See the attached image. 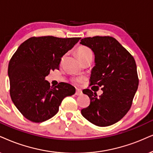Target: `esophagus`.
I'll list each match as a JSON object with an SVG mask.
<instances>
[{
    "mask_svg": "<svg viewBox=\"0 0 153 153\" xmlns=\"http://www.w3.org/2000/svg\"><path fill=\"white\" fill-rule=\"evenodd\" d=\"M82 94V90H81L80 89H76V91H75V95L80 96V95H81V94Z\"/></svg>",
    "mask_w": 153,
    "mask_h": 153,
    "instance_id": "esophagus-1",
    "label": "esophagus"
}]
</instances>
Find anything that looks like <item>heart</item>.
Segmentation results:
<instances>
[{
    "instance_id": "1",
    "label": "heart",
    "mask_w": 153,
    "mask_h": 153,
    "mask_svg": "<svg viewBox=\"0 0 153 153\" xmlns=\"http://www.w3.org/2000/svg\"><path fill=\"white\" fill-rule=\"evenodd\" d=\"M76 54H77V56H78L80 61L85 59L87 57L90 56H92V51H91V49H89L88 47H86V46H80L77 48ZM80 81V79H75V80H73V82L76 83V82H79Z\"/></svg>"
}]
</instances>
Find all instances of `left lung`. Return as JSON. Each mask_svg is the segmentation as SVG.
<instances>
[{"label":"left lung","instance_id":"left-lung-1","mask_svg":"<svg viewBox=\"0 0 153 153\" xmlns=\"http://www.w3.org/2000/svg\"><path fill=\"white\" fill-rule=\"evenodd\" d=\"M80 44L94 54L90 85L102 87L103 91L99 97L89 89L82 91L90 97V104L81 110V114L98 126H111L122 119L131 107L138 86L136 61L111 36L83 38Z\"/></svg>","mask_w":153,"mask_h":153}]
</instances>
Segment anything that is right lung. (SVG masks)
Instances as JSON below:
<instances>
[{"mask_svg":"<svg viewBox=\"0 0 153 153\" xmlns=\"http://www.w3.org/2000/svg\"><path fill=\"white\" fill-rule=\"evenodd\" d=\"M80 39L52 36L31 37L21 44L9 62L10 94L17 109L32 122L40 123L57 114L65 97L75 88L65 82L50 86L45 80L59 69L61 58Z\"/></svg>","mask_w":153,"mask_h":153,"instance_id":"right-lung-1","label":"right lung"}]
</instances>
